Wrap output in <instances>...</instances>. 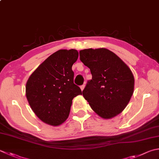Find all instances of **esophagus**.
Instances as JSON below:
<instances>
[{"label": "esophagus", "mask_w": 159, "mask_h": 159, "mask_svg": "<svg viewBox=\"0 0 159 159\" xmlns=\"http://www.w3.org/2000/svg\"><path fill=\"white\" fill-rule=\"evenodd\" d=\"M84 88H85V84H83V85H80V89H81V90H83Z\"/></svg>", "instance_id": "34e87169"}]
</instances>
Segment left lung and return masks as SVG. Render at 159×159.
Segmentation results:
<instances>
[{"instance_id":"left-lung-1","label":"left lung","mask_w":159,"mask_h":159,"mask_svg":"<svg viewBox=\"0 0 159 159\" xmlns=\"http://www.w3.org/2000/svg\"><path fill=\"white\" fill-rule=\"evenodd\" d=\"M80 60L92 78L83 90V97L98 116L111 119L120 114L131 98L134 79L128 66L107 49H85Z\"/></svg>"}]
</instances>
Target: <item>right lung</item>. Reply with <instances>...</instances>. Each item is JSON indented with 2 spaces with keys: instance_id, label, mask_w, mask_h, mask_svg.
Wrapping results in <instances>:
<instances>
[{
  "instance_id": "add662e5",
  "label": "right lung",
  "mask_w": 159,
  "mask_h": 159,
  "mask_svg": "<svg viewBox=\"0 0 159 159\" xmlns=\"http://www.w3.org/2000/svg\"><path fill=\"white\" fill-rule=\"evenodd\" d=\"M78 57L76 49H60L40 64L27 80V101L36 116L47 124L63 123L69 116L73 98L82 94L74 83L71 70Z\"/></svg>"
}]
</instances>
